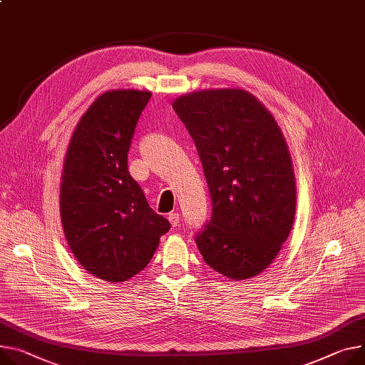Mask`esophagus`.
I'll list each match as a JSON object with an SVG mask.
<instances>
[{
  "label": "esophagus",
  "mask_w": 365,
  "mask_h": 365,
  "mask_svg": "<svg viewBox=\"0 0 365 365\" xmlns=\"http://www.w3.org/2000/svg\"><path fill=\"white\" fill-rule=\"evenodd\" d=\"M168 220L171 222L173 227H178L180 225V213H177V212L170 213V215H168Z\"/></svg>",
  "instance_id": "1"
}]
</instances>
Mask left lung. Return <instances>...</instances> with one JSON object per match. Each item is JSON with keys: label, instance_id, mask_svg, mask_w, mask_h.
<instances>
[{"label": "left lung", "instance_id": "1", "mask_svg": "<svg viewBox=\"0 0 365 365\" xmlns=\"http://www.w3.org/2000/svg\"><path fill=\"white\" fill-rule=\"evenodd\" d=\"M197 148L212 216L195 237L232 280L260 274L289 237L297 207L291 153L272 112L244 89L191 92L173 103Z\"/></svg>", "mask_w": 365, "mask_h": 365}]
</instances>
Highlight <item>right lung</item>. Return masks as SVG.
I'll list each match as a JSON object with an SVG mask.
<instances>
[{
    "mask_svg": "<svg viewBox=\"0 0 365 365\" xmlns=\"http://www.w3.org/2000/svg\"><path fill=\"white\" fill-rule=\"evenodd\" d=\"M149 91L102 93L77 123L63 165L60 215L80 266L110 284L143 270L171 223L148 203L127 153Z\"/></svg>",
    "mask_w": 365,
    "mask_h": 365,
    "instance_id": "obj_1",
    "label": "right lung"
}]
</instances>
